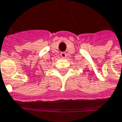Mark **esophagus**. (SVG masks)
Segmentation results:
<instances>
[{
	"instance_id": "obj_1",
	"label": "esophagus",
	"mask_w": 122,
	"mask_h": 122,
	"mask_svg": "<svg viewBox=\"0 0 122 122\" xmlns=\"http://www.w3.org/2000/svg\"><path fill=\"white\" fill-rule=\"evenodd\" d=\"M61 56L63 58H65L67 57V54L65 52H61Z\"/></svg>"
}]
</instances>
